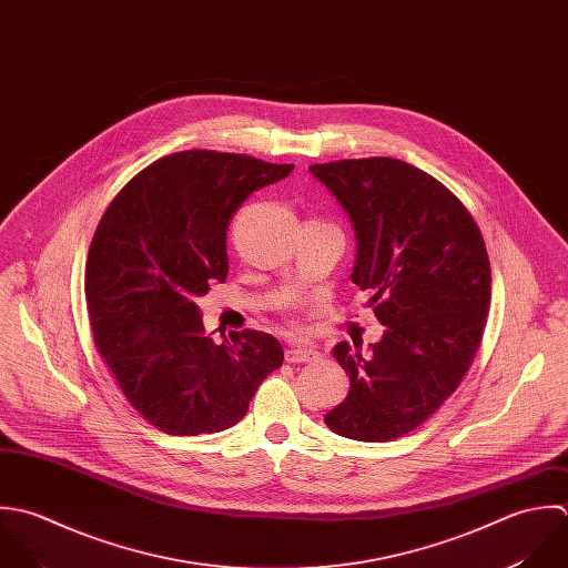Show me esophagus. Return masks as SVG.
<instances>
[{
    "instance_id": "esophagus-1",
    "label": "esophagus",
    "mask_w": 568,
    "mask_h": 568,
    "mask_svg": "<svg viewBox=\"0 0 568 568\" xmlns=\"http://www.w3.org/2000/svg\"><path fill=\"white\" fill-rule=\"evenodd\" d=\"M288 364H306V362H315L320 357L315 346H306V344H293L286 348L284 353Z\"/></svg>"
}]
</instances>
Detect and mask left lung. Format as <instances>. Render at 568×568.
I'll list each match as a JSON object with an SVG mask.
<instances>
[{
  "instance_id": "left-lung-1",
  "label": "left lung",
  "mask_w": 568,
  "mask_h": 568,
  "mask_svg": "<svg viewBox=\"0 0 568 568\" xmlns=\"http://www.w3.org/2000/svg\"><path fill=\"white\" fill-rule=\"evenodd\" d=\"M308 172L346 211L357 237L351 277L375 291L387 326L368 355L335 346L351 392L324 420L346 438L392 440L425 423L469 371L491 300L487 248L463 202L414 165L377 156Z\"/></svg>"
}]
</instances>
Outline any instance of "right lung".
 Instances as JSON below:
<instances>
[{
    "label": "right lung",
    "mask_w": 568,
    "mask_h": 568,
    "mask_svg": "<svg viewBox=\"0 0 568 568\" xmlns=\"http://www.w3.org/2000/svg\"><path fill=\"white\" fill-rule=\"evenodd\" d=\"M291 172L253 156L179 152L134 176L103 213L85 266L94 344L156 429L195 436L235 425L282 366V344L266 333L213 342L195 297L226 280L240 204Z\"/></svg>",
    "instance_id": "obj_1"
}]
</instances>
